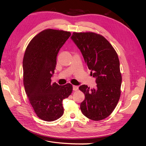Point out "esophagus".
<instances>
[{"instance_id":"esophagus-1","label":"esophagus","mask_w":146,"mask_h":146,"mask_svg":"<svg viewBox=\"0 0 146 146\" xmlns=\"http://www.w3.org/2000/svg\"><path fill=\"white\" fill-rule=\"evenodd\" d=\"M78 89H79V87H78V86H73V90L74 91L78 90Z\"/></svg>"}]
</instances>
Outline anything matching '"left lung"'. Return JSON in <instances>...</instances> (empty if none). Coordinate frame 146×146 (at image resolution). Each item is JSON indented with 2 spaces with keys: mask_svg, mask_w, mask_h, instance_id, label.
<instances>
[{
  "mask_svg": "<svg viewBox=\"0 0 146 146\" xmlns=\"http://www.w3.org/2000/svg\"><path fill=\"white\" fill-rule=\"evenodd\" d=\"M72 40L80 50L85 63L96 78V88L79 87L85 100L80 104L83 114L90 119L100 121L110 116L119 101L122 76L116 51L102 35L95 33H75Z\"/></svg>",
  "mask_w": 146,
  "mask_h": 146,
  "instance_id": "left-lung-1",
  "label": "left lung"
}]
</instances>
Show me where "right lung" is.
Returning a JSON list of instances; mask_svg holds the SVG:
<instances>
[{
  "instance_id": "right-lung-1",
  "label": "right lung",
  "mask_w": 146,
  "mask_h": 146,
  "mask_svg": "<svg viewBox=\"0 0 146 146\" xmlns=\"http://www.w3.org/2000/svg\"><path fill=\"white\" fill-rule=\"evenodd\" d=\"M71 33L47 29L35 35L28 44L23 59L24 85L29 101L38 117L55 121L63 115V100L70 95V83L60 86L51 83L57 54Z\"/></svg>"
}]
</instances>
